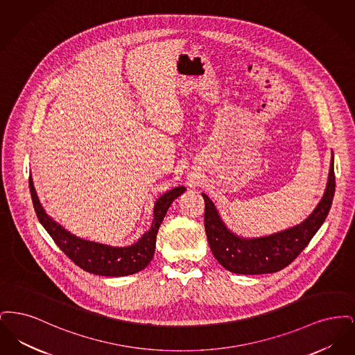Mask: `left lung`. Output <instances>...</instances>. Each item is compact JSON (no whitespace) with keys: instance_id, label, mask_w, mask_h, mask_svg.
Instances as JSON below:
<instances>
[{"instance_id":"1","label":"left lung","mask_w":355,"mask_h":355,"mask_svg":"<svg viewBox=\"0 0 355 355\" xmlns=\"http://www.w3.org/2000/svg\"><path fill=\"white\" fill-rule=\"evenodd\" d=\"M336 191L334 157L331 158L327 185L313 213L300 225L261 238H242L230 232L211 202L205 201V230L216 259L226 270L236 274H268L282 270L307 246L326 220Z\"/></svg>"}]
</instances>
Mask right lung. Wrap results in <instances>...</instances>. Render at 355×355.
<instances>
[{
	"label": "right lung",
	"instance_id": "right-lung-1",
	"mask_svg": "<svg viewBox=\"0 0 355 355\" xmlns=\"http://www.w3.org/2000/svg\"><path fill=\"white\" fill-rule=\"evenodd\" d=\"M29 186L35 214L55 245L81 269L105 277L130 275L145 269L150 263L155 250V238L164 217L171 202L186 190L184 186H178L162 194L154 203V218L150 229L133 245L113 248L98 242L86 241L64 229L45 213L35 193L32 174L29 175Z\"/></svg>",
	"mask_w": 355,
	"mask_h": 355
}]
</instances>
